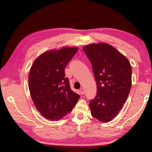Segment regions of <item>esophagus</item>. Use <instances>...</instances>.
I'll list each match as a JSON object with an SVG mask.
<instances>
[{
    "instance_id": "obj_1",
    "label": "esophagus",
    "mask_w": 152,
    "mask_h": 152,
    "mask_svg": "<svg viewBox=\"0 0 152 152\" xmlns=\"http://www.w3.org/2000/svg\"><path fill=\"white\" fill-rule=\"evenodd\" d=\"M80 93L82 94H85V89H84V88H83V87H82V88L80 89Z\"/></svg>"
}]
</instances>
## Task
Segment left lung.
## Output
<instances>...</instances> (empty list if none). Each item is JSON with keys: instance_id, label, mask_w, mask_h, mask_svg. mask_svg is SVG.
Instances as JSON below:
<instances>
[{"instance_id": "1", "label": "left lung", "mask_w": 152, "mask_h": 152, "mask_svg": "<svg viewBox=\"0 0 152 152\" xmlns=\"http://www.w3.org/2000/svg\"><path fill=\"white\" fill-rule=\"evenodd\" d=\"M83 50L92 64L97 93L90 101L92 116L103 122L112 121L129 94L132 70L128 59L107 43L91 44Z\"/></svg>"}]
</instances>
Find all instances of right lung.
<instances>
[{
  "label": "right lung",
  "instance_id": "add662e5",
  "mask_svg": "<svg viewBox=\"0 0 152 152\" xmlns=\"http://www.w3.org/2000/svg\"><path fill=\"white\" fill-rule=\"evenodd\" d=\"M77 48L49 50L37 58L29 73L28 87L33 102L42 116L59 120L70 113L80 96L74 93L65 77V68Z\"/></svg>",
  "mask_w": 152,
  "mask_h": 152
}]
</instances>
